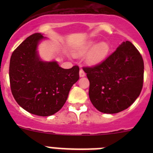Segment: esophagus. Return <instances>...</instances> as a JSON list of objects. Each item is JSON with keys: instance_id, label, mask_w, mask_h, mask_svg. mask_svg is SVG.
<instances>
[{"instance_id": "1", "label": "esophagus", "mask_w": 153, "mask_h": 153, "mask_svg": "<svg viewBox=\"0 0 153 153\" xmlns=\"http://www.w3.org/2000/svg\"><path fill=\"white\" fill-rule=\"evenodd\" d=\"M79 75L81 78H83V77L85 76V72H84V70H83L82 69H80V72H79Z\"/></svg>"}]
</instances>
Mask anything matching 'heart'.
<instances>
[{
	"label": "heart",
	"instance_id": "heart-1",
	"mask_svg": "<svg viewBox=\"0 0 153 153\" xmlns=\"http://www.w3.org/2000/svg\"><path fill=\"white\" fill-rule=\"evenodd\" d=\"M109 50L110 46L106 41H101L97 44L95 41H90L78 47L74 54L76 56H83L91 51L87 57V61L89 64H95L103 61L108 55Z\"/></svg>",
	"mask_w": 153,
	"mask_h": 153
}]
</instances>
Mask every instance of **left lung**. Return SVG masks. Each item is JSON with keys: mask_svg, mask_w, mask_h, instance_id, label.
<instances>
[{"mask_svg": "<svg viewBox=\"0 0 153 153\" xmlns=\"http://www.w3.org/2000/svg\"><path fill=\"white\" fill-rule=\"evenodd\" d=\"M143 61L129 41H124L102 62L84 67L89 81V96L98 111L114 114L132 105L143 81Z\"/></svg>", "mask_w": 153, "mask_h": 153, "instance_id": "8db88e82", "label": "left lung"}]
</instances>
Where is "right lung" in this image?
Listing matches in <instances>:
<instances>
[{
  "label": "right lung",
  "mask_w": 153,
  "mask_h": 153,
  "mask_svg": "<svg viewBox=\"0 0 153 153\" xmlns=\"http://www.w3.org/2000/svg\"><path fill=\"white\" fill-rule=\"evenodd\" d=\"M46 39L35 33L12 52L10 63L12 93L18 104L29 113L49 116L67 101L71 87L79 79V67L63 69L58 62L44 61L38 46Z\"/></svg>",
  "instance_id": "1"
}]
</instances>
